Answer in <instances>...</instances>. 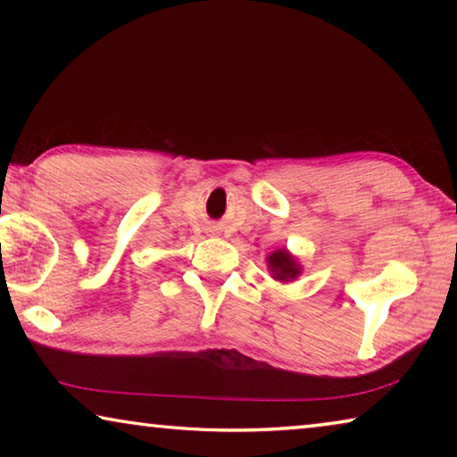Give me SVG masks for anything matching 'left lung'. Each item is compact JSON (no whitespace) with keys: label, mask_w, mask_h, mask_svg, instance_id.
Listing matches in <instances>:
<instances>
[{"label":"left lung","mask_w":457,"mask_h":457,"mask_svg":"<svg viewBox=\"0 0 457 457\" xmlns=\"http://www.w3.org/2000/svg\"><path fill=\"white\" fill-rule=\"evenodd\" d=\"M268 264L278 280H292V278H296L300 274V266L286 250L274 252L272 256L268 258Z\"/></svg>","instance_id":"left-lung-1"}]
</instances>
